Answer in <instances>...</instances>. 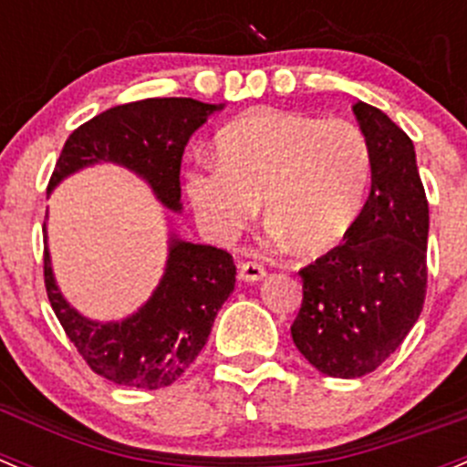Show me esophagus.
Returning a JSON list of instances; mask_svg holds the SVG:
<instances>
[{
	"mask_svg": "<svg viewBox=\"0 0 467 467\" xmlns=\"http://www.w3.org/2000/svg\"><path fill=\"white\" fill-rule=\"evenodd\" d=\"M238 276L243 281H258L265 276V267L258 261H244L238 265Z\"/></svg>",
	"mask_w": 467,
	"mask_h": 467,
	"instance_id": "obj_1",
	"label": "esophagus"
}]
</instances>
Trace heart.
Returning a JSON list of instances; mask_svg holds the SVG:
<instances>
[{
    "label": "heart",
    "instance_id": "heart-1",
    "mask_svg": "<svg viewBox=\"0 0 467 467\" xmlns=\"http://www.w3.org/2000/svg\"><path fill=\"white\" fill-rule=\"evenodd\" d=\"M215 147L218 159L200 156L186 174L188 200L215 240L235 238L263 200L276 235L299 254H322L366 204L372 150L352 122L258 110L224 127Z\"/></svg>",
    "mask_w": 467,
    "mask_h": 467
}]
</instances>
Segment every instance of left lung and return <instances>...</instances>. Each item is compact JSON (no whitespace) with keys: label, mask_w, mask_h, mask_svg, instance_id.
<instances>
[{"label":"left lung","mask_w":467,"mask_h":467,"mask_svg":"<svg viewBox=\"0 0 467 467\" xmlns=\"http://www.w3.org/2000/svg\"><path fill=\"white\" fill-rule=\"evenodd\" d=\"M354 115L372 150V186L338 247L302 267L299 352L329 377L375 372L404 343L427 295L429 204L410 138L375 106Z\"/></svg>","instance_id":"obj_1"}]
</instances>
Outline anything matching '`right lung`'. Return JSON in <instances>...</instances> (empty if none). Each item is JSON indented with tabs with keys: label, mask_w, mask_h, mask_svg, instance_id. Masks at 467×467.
<instances>
[{
	"label": "right lung",
	"mask_w": 467,
	"mask_h": 467,
	"mask_svg": "<svg viewBox=\"0 0 467 467\" xmlns=\"http://www.w3.org/2000/svg\"><path fill=\"white\" fill-rule=\"evenodd\" d=\"M223 106L191 97H151L113 106L70 133L49 191L86 165L118 163L145 179L161 204L182 211L183 150ZM234 284L232 254L172 235L163 279L145 306L122 322H95L66 302L45 243V288L58 322L90 370L118 386L156 390L174 384L209 340Z\"/></svg>",
	"instance_id": "add662e5"
}]
</instances>
